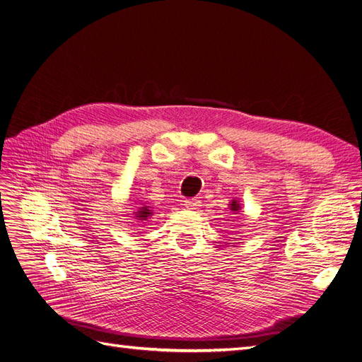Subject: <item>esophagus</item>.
Instances as JSON below:
<instances>
[{
	"mask_svg": "<svg viewBox=\"0 0 362 362\" xmlns=\"http://www.w3.org/2000/svg\"><path fill=\"white\" fill-rule=\"evenodd\" d=\"M186 207H189L191 210H198L199 207H202V202H199V199H188V202H186Z\"/></svg>",
	"mask_w": 362,
	"mask_h": 362,
	"instance_id": "34e87169",
	"label": "esophagus"
}]
</instances>
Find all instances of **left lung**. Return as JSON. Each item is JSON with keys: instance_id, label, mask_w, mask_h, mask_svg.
Segmentation results:
<instances>
[{"instance_id": "1", "label": "left lung", "mask_w": 362, "mask_h": 362, "mask_svg": "<svg viewBox=\"0 0 362 362\" xmlns=\"http://www.w3.org/2000/svg\"><path fill=\"white\" fill-rule=\"evenodd\" d=\"M228 206H230V210H233V211H238L240 209H242V206H240L237 199H231V204H228Z\"/></svg>"}]
</instances>
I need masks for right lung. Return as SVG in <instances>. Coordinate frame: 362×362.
Returning a JSON list of instances; mask_svg holds the SVG:
<instances>
[{"instance_id":"add662e5","label":"right lung","mask_w":362,"mask_h":362,"mask_svg":"<svg viewBox=\"0 0 362 362\" xmlns=\"http://www.w3.org/2000/svg\"><path fill=\"white\" fill-rule=\"evenodd\" d=\"M132 215L139 221H147L151 216H153V210L149 206H146L144 203H140L136 207V211H132Z\"/></svg>"}]
</instances>
